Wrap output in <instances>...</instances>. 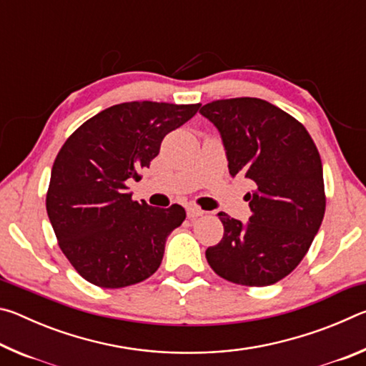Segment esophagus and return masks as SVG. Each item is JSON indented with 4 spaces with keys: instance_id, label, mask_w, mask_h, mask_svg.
I'll use <instances>...</instances> for the list:
<instances>
[{
    "instance_id": "obj_1",
    "label": "esophagus",
    "mask_w": 366,
    "mask_h": 366,
    "mask_svg": "<svg viewBox=\"0 0 366 366\" xmlns=\"http://www.w3.org/2000/svg\"><path fill=\"white\" fill-rule=\"evenodd\" d=\"M203 209H200L198 207H194V205H190V207H187V216H189V219H195V218H198V216H203Z\"/></svg>"
}]
</instances>
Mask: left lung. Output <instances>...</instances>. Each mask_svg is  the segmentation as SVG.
<instances>
[{"instance_id":"8db88e82","label":"left lung","mask_w":366,"mask_h":366,"mask_svg":"<svg viewBox=\"0 0 366 366\" xmlns=\"http://www.w3.org/2000/svg\"><path fill=\"white\" fill-rule=\"evenodd\" d=\"M222 137L231 176L253 184L245 195L252 216L244 226L219 213L221 242L207 249L208 264L240 286H271L307 255L326 209L323 164L303 124L259 98L203 104Z\"/></svg>"}]
</instances>
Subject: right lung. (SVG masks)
<instances>
[{
  "label": "right lung",
  "mask_w": 366,
  "mask_h": 366,
  "mask_svg": "<svg viewBox=\"0 0 366 366\" xmlns=\"http://www.w3.org/2000/svg\"><path fill=\"white\" fill-rule=\"evenodd\" d=\"M195 104L129 102L85 121L61 147L46 192V213L59 249L85 281L119 289L150 277L166 237L182 224L181 205L154 208L132 200L164 135L181 127Z\"/></svg>",
  "instance_id": "obj_1"
}]
</instances>
